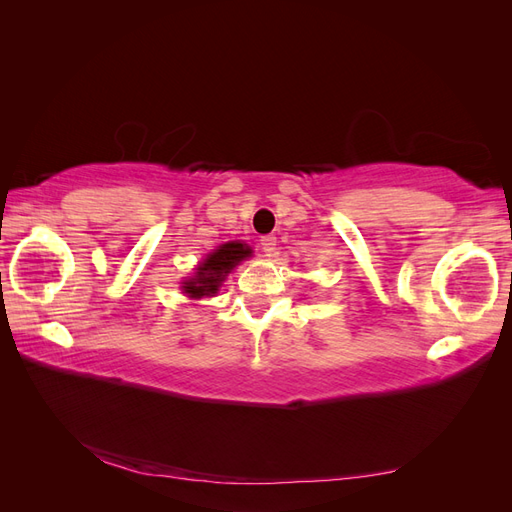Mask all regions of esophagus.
Here are the masks:
<instances>
[{"label":"esophagus","mask_w":512,"mask_h":512,"mask_svg":"<svg viewBox=\"0 0 512 512\" xmlns=\"http://www.w3.org/2000/svg\"><path fill=\"white\" fill-rule=\"evenodd\" d=\"M277 237H273V235H265V237H260V247H262V252H265V256H275V250H277Z\"/></svg>","instance_id":"1"}]
</instances>
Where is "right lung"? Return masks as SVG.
Instances as JSON below:
<instances>
[{
  "mask_svg": "<svg viewBox=\"0 0 512 512\" xmlns=\"http://www.w3.org/2000/svg\"><path fill=\"white\" fill-rule=\"evenodd\" d=\"M252 254L250 247L239 241H230L220 245L218 250L205 258L203 265L196 269V275L192 280L185 282L183 290L190 294L192 299H203L213 297L218 292L220 284L226 280V275L235 269L243 258Z\"/></svg>",
  "mask_w": 512,
  "mask_h": 512,
  "instance_id": "right-lung-1",
  "label": "right lung"
}]
</instances>
